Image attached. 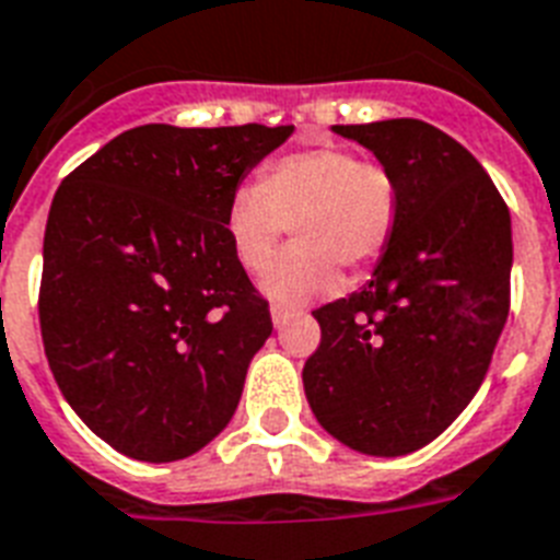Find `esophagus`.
I'll return each instance as SVG.
<instances>
[{
	"label": "esophagus",
	"mask_w": 560,
	"mask_h": 560,
	"mask_svg": "<svg viewBox=\"0 0 560 560\" xmlns=\"http://www.w3.org/2000/svg\"><path fill=\"white\" fill-rule=\"evenodd\" d=\"M270 316H272V325L284 327L290 319H293L295 311H293V307H284V304H272Z\"/></svg>",
	"instance_id": "1"
}]
</instances>
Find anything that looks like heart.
I'll return each instance as SVG.
<instances>
[{
	"label": "heart",
	"mask_w": 560,
	"mask_h": 560,
	"mask_svg": "<svg viewBox=\"0 0 560 560\" xmlns=\"http://www.w3.org/2000/svg\"><path fill=\"white\" fill-rule=\"evenodd\" d=\"M399 218L397 180L385 166L342 147H319L272 161L258 184L230 195L224 230L235 261L264 270L290 225L296 244L261 276L279 304H304L339 288V265L365 270L388 249Z\"/></svg>",
	"instance_id": "obj_1"
}]
</instances>
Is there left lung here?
Listing matches in <instances>:
<instances>
[{
	"mask_svg": "<svg viewBox=\"0 0 560 560\" xmlns=\"http://www.w3.org/2000/svg\"><path fill=\"white\" fill-rule=\"evenodd\" d=\"M397 180L394 238L365 288L313 311L302 380L322 429L371 457L440 438L483 383L509 316L512 221L492 177L445 131L334 126Z\"/></svg>",
	"mask_w": 560,
	"mask_h": 560,
	"instance_id": "obj_1",
	"label": "left lung"
}]
</instances>
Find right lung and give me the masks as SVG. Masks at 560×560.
<instances>
[{
	"label": "right lung",
	"mask_w": 560,
	"mask_h": 560,
	"mask_svg": "<svg viewBox=\"0 0 560 560\" xmlns=\"http://www.w3.org/2000/svg\"><path fill=\"white\" fill-rule=\"evenodd\" d=\"M293 126L117 135L54 195L39 327L77 417L126 457L184 460L233 420L270 307L226 241L230 195Z\"/></svg>",
	"instance_id": "add662e5"
}]
</instances>
